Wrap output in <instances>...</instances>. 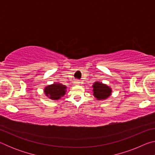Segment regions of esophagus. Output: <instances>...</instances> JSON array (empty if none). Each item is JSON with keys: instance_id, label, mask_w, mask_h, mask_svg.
I'll return each mask as SVG.
<instances>
[{"instance_id": "obj_1", "label": "esophagus", "mask_w": 155, "mask_h": 155, "mask_svg": "<svg viewBox=\"0 0 155 155\" xmlns=\"http://www.w3.org/2000/svg\"><path fill=\"white\" fill-rule=\"evenodd\" d=\"M76 83H77V84H79L80 83V81H77V82H76Z\"/></svg>"}]
</instances>
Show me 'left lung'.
<instances>
[{
	"label": "left lung",
	"mask_w": 155,
	"mask_h": 155,
	"mask_svg": "<svg viewBox=\"0 0 155 155\" xmlns=\"http://www.w3.org/2000/svg\"><path fill=\"white\" fill-rule=\"evenodd\" d=\"M93 95L97 101H104L111 95L112 89L110 86L99 81H96L93 84Z\"/></svg>",
	"instance_id": "left-lung-1"
}]
</instances>
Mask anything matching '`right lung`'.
<instances>
[{
    "mask_svg": "<svg viewBox=\"0 0 155 155\" xmlns=\"http://www.w3.org/2000/svg\"><path fill=\"white\" fill-rule=\"evenodd\" d=\"M66 91V86L57 82L47 85L44 89L46 96L53 101H58L65 95Z\"/></svg>",
    "mask_w": 155,
    "mask_h": 155,
    "instance_id": "add662e5",
    "label": "right lung"
}]
</instances>
